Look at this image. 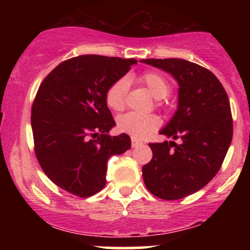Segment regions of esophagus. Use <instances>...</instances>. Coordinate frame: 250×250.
<instances>
[{
    "mask_svg": "<svg viewBox=\"0 0 250 250\" xmlns=\"http://www.w3.org/2000/svg\"><path fill=\"white\" fill-rule=\"evenodd\" d=\"M142 145V142L141 141H139V140H136V139H131V147L133 148H135V147H139V146H141Z\"/></svg>",
    "mask_w": 250,
    "mask_h": 250,
    "instance_id": "34e87169",
    "label": "esophagus"
}]
</instances>
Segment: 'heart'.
Segmentation results:
<instances>
[{
	"mask_svg": "<svg viewBox=\"0 0 250 250\" xmlns=\"http://www.w3.org/2000/svg\"><path fill=\"white\" fill-rule=\"evenodd\" d=\"M141 81L149 89L155 99H165L170 91V85L161 74L149 71L141 76ZM129 81L127 77L117 80L105 93V103L108 108L114 111H120L125 108V96L128 93ZM160 119L154 114H141L130 111L117 119L116 127L121 133L128 134L134 139H145L160 127Z\"/></svg>",
	"mask_w": 250,
	"mask_h": 250,
	"instance_id": "1",
	"label": "heart"
}]
</instances>
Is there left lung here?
Segmentation results:
<instances>
[{"label": "left lung", "instance_id": "1", "mask_svg": "<svg viewBox=\"0 0 250 250\" xmlns=\"http://www.w3.org/2000/svg\"><path fill=\"white\" fill-rule=\"evenodd\" d=\"M141 62L167 71L179 83L177 109L160 131L173 141L149 143L153 159L142 167L143 181L160 199H182L210 182L225 160L233 139L228 96L219 79L196 63L182 59Z\"/></svg>", "mask_w": 250, "mask_h": 250}]
</instances>
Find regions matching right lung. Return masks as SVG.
Here are the masks:
<instances>
[{"instance_id": "right-lung-1", "label": "right lung", "mask_w": 250, "mask_h": 250, "mask_svg": "<svg viewBox=\"0 0 250 250\" xmlns=\"http://www.w3.org/2000/svg\"><path fill=\"white\" fill-rule=\"evenodd\" d=\"M135 59L81 55L60 63L43 80L31 108L35 154L49 179L68 193L89 197L105 186L107 162L131 147L105 103L108 88Z\"/></svg>"}]
</instances>
